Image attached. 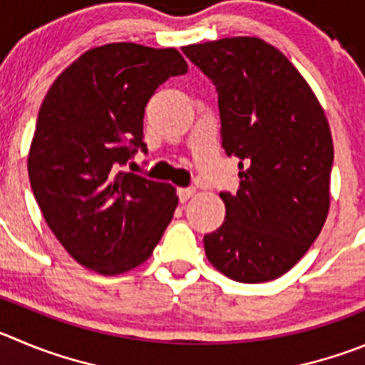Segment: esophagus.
Returning <instances> with one entry per match:
<instances>
[{
	"instance_id": "1",
	"label": "esophagus",
	"mask_w": 365,
	"mask_h": 365,
	"mask_svg": "<svg viewBox=\"0 0 365 365\" xmlns=\"http://www.w3.org/2000/svg\"><path fill=\"white\" fill-rule=\"evenodd\" d=\"M196 194V189L194 187H182V189H178V198L180 202H187V200H190Z\"/></svg>"
}]
</instances>
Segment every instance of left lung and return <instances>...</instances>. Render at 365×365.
<instances>
[{"label": "left lung", "mask_w": 365, "mask_h": 365, "mask_svg": "<svg viewBox=\"0 0 365 365\" xmlns=\"http://www.w3.org/2000/svg\"><path fill=\"white\" fill-rule=\"evenodd\" d=\"M182 50L216 86L225 153L240 158V189L220 192L225 221L203 237L207 259L234 281H274L299 263L328 217V118L297 68L259 37Z\"/></svg>", "instance_id": "8db88e82"}]
</instances>
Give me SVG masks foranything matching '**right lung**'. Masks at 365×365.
Masks as SVG:
<instances>
[{
	"label": "right lung",
	"instance_id": "add662e5",
	"mask_svg": "<svg viewBox=\"0 0 365 365\" xmlns=\"http://www.w3.org/2000/svg\"><path fill=\"white\" fill-rule=\"evenodd\" d=\"M187 63L176 48L135 43L95 46L53 81L29 151V178L53 236L102 275L151 257L178 205L171 183L118 171L148 151L145 104Z\"/></svg>",
	"mask_w": 365,
	"mask_h": 365
}]
</instances>
